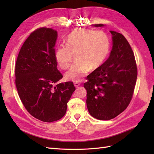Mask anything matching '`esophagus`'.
I'll return each instance as SVG.
<instances>
[{
  "mask_svg": "<svg viewBox=\"0 0 154 154\" xmlns=\"http://www.w3.org/2000/svg\"><path fill=\"white\" fill-rule=\"evenodd\" d=\"M74 85H75V87L77 88V87H78L80 85V83H74Z\"/></svg>",
  "mask_w": 154,
  "mask_h": 154,
  "instance_id": "1",
  "label": "esophagus"
}]
</instances>
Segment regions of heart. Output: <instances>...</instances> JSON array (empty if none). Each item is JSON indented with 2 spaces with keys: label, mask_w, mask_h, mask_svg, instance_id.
I'll use <instances>...</instances> for the list:
<instances>
[{
  "label": "heart",
  "mask_w": 154,
  "mask_h": 154,
  "mask_svg": "<svg viewBox=\"0 0 154 154\" xmlns=\"http://www.w3.org/2000/svg\"><path fill=\"white\" fill-rule=\"evenodd\" d=\"M66 46L61 45L55 51V58L62 69L69 67L75 55L77 62L65 74V79L77 83L91 70L100 67L109 56V38L103 31L77 28L67 35Z\"/></svg>",
  "instance_id": "obj_1"
}]
</instances>
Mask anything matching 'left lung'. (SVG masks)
<instances>
[{
    "instance_id": "obj_1",
    "label": "left lung",
    "mask_w": 154,
    "mask_h": 154,
    "mask_svg": "<svg viewBox=\"0 0 154 154\" xmlns=\"http://www.w3.org/2000/svg\"><path fill=\"white\" fill-rule=\"evenodd\" d=\"M110 32L112 48L109 57L88 75V81L84 83L89 112L102 120L114 119L126 109L132 99L138 75L134 55L126 39L116 31Z\"/></svg>"
}]
</instances>
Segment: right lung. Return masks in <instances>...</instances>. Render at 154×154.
<instances>
[{
	"label": "right lung",
	"mask_w": 154,
	"mask_h": 154,
	"mask_svg": "<svg viewBox=\"0 0 154 154\" xmlns=\"http://www.w3.org/2000/svg\"><path fill=\"white\" fill-rule=\"evenodd\" d=\"M57 32L41 28L29 35L18 55L16 86L26 109L43 122L61 119L75 90L73 82L54 84L63 77L57 69L55 45Z\"/></svg>",
	"instance_id": "obj_1"
}]
</instances>
